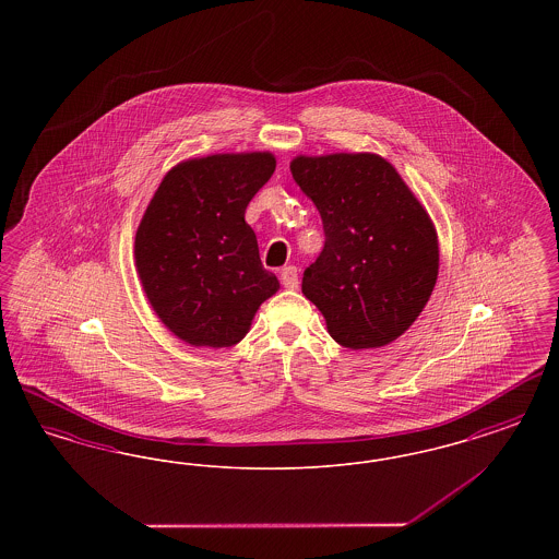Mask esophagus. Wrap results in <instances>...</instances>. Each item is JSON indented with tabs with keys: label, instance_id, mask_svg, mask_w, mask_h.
I'll return each instance as SVG.
<instances>
[{
	"label": "esophagus",
	"instance_id": "esophagus-1",
	"mask_svg": "<svg viewBox=\"0 0 559 559\" xmlns=\"http://www.w3.org/2000/svg\"><path fill=\"white\" fill-rule=\"evenodd\" d=\"M281 281H283V287H285V289H297V285H299V274H297V267H283V270H281Z\"/></svg>",
	"mask_w": 559,
	"mask_h": 559
}]
</instances>
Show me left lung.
<instances>
[{
  "mask_svg": "<svg viewBox=\"0 0 559 559\" xmlns=\"http://www.w3.org/2000/svg\"><path fill=\"white\" fill-rule=\"evenodd\" d=\"M293 180L317 205L324 249L301 293L349 349L392 344L424 312L436 287V226L390 160L374 153L299 155Z\"/></svg>",
  "mask_w": 559,
  "mask_h": 559,
  "instance_id": "1",
  "label": "left lung"
}]
</instances>
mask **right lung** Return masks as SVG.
I'll list each match as a JSON object with an SVG mask.
<instances>
[{"label": "right lung", "mask_w": 559, "mask_h": 559, "mask_svg": "<svg viewBox=\"0 0 559 559\" xmlns=\"http://www.w3.org/2000/svg\"><path fill=\"white\" fill-rule=\"evenodd\" d=\"M272 153L182 160L160 180L140 219L135 270L160 322L194 347H230L278 292L262 266L245 210L274 174Z\"/></svg>", "instance_id": "add662e5"}]
</instances>
